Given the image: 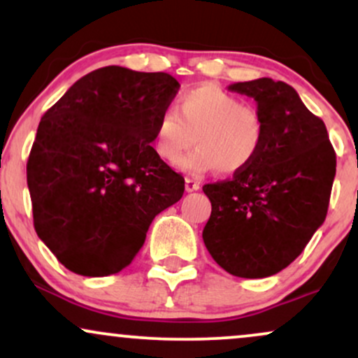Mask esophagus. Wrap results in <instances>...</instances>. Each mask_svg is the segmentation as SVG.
I'll list each match as a JSON object with an SVG mask.
<instances>
[{
    "instance_id": "34e87169",
    "label": "esophagus",
    "mask_w": 358,
    "mask_h": 358,
    "mask_svg": "<svg viewBox=\"0 0 358 358\" xmlns=\"http://www.w3.org/2000/svg\"><path fill=\"white\" fill-rule=\"evenodd\" d=\"M185 188H187V192H195V190H199V188H200V182H196L195 178H190V176H188V178L185 180Z\"/></svg>"
}]
</instances>
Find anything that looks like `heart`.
I'll return each mask as SVG.
<instances>
[{
  "instance_id": "heart-1",
  "label": "heart",
  "mask_w": 358,
  "mask_h": 358,
  "mask_svg": "<svg viewBox=\"0 0 358 358\" xmlns=\"http://www.w3.org/2000/svg\"><path fill=\"white\" fill-rule=\"evenodd\" d=\"M266 138L261 110L217 85H199L178 97V110L165 108L155 124L153 146L163 162L176 165L197 141L195 152L180 162L187 173L220 168L239 173L256 159Z\"/></svg>"
}]
</instances>
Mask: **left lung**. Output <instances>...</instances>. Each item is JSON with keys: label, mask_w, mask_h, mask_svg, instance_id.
Here are the masks:
<instances>
[{"label": "left lung", "mask_w": 358, "mask_h": 358, "mask_svg": "<svg viewBox=\"0 0 358 358\" xmlns=\"http://www.w3.org/2000/svg\"><path fill=\"white\" fill-rule=\"evenodd\" d=\"M229 90L254 97L266 138L245 170L203 187L212 213L202 237L227 273L268 278L289 266L324 222L336 156L324 122L291 85L262 77Z\"/></svg>", "instance_id": "left-lung-1"}]
</instances>
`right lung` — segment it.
Segmentation results:
<instances>
[{
    "label": "right lung",
    "instance_id": "1",
    "mask_svg": "<svg viewBox=\"0 0 358 358\" xmlns=\"http://www.w3.org/2000/svg\"><path fill=\"white\" fill-rule=\"evenodd\" d=\"M178 89L170 73L109 65L43 114L27 163L34 225L72 273L124 269L155 217L182 199L183 176L150 145Z\"/></svg>",
    "mask_w": 358,
    "mask_h": 358
}]
</instances>
